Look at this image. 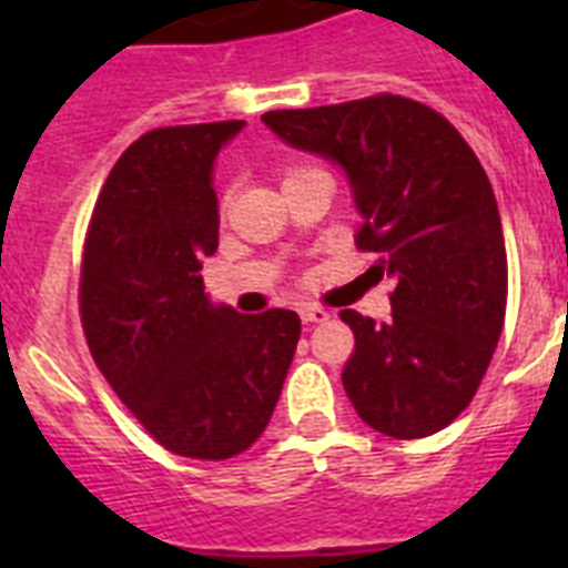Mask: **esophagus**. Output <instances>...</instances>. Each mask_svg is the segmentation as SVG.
<instances>
[{"label":"esophagus","instance_id":"esophagus-1","mask_svg":"<svg viewBox=\"0 0 568 568\" xmlns=\"http://www.w3.org/2000/svg\"><path fill=\"white\" fill-rule=\"evenodd\" d=\"M301 318L303 324H324L329 318V312L321 310V306H301Z\"/></svg>","mask_w":568,"mask_h":568}]
</instances>
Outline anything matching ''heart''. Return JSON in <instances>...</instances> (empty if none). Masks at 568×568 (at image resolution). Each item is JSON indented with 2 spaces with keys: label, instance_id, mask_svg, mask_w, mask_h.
<instances>
[{
  "label": "heart",
  "instance_id": "1",
  "mask_svg": "<svg viewBox=\"0 0 568 568\" xmlns=\"http://www.w3.org/2000/svg\"><path fill=\"white\" fill-rule=\"evenodd\" d=\"M301 171H310V168H288V171H285V180H288V176H294V173H301Z\"/></svg>",
  "mask_w": 568,
  "mask_h": 568
}]
</instances>
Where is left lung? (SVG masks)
I'll list each match as a JSON object with an SVG mask.
<instances>
[{
  "mask_svg": "<svg viewBox=\"0 0 568 568\" xmlns=\"http://www.w3.org/2000/svg\"><path fill=\"white\" fill-rule=\"evenodd\" d=\"M292 146L345 168L363 230L395 280L386 324L342 310L356 347L342 383L368 427L422 439L457 418L493 363L507 310L501 214L466 138L397 93L262 114Z\"/></svg>",
  "mask_w": 568,
  "mask_h": 568,
  "instance_id": "1",
  "label": "left lung"
}]
</instances>
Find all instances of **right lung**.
<instances>
[{
	"mask_svg": "<svg viewBox=\"0 0 568 568\" xmlns=\"http://www.w3.org/2000/svg\"><path fill=\"white\" fill-rule=\"evenodd\" d=\"M244 120L153 129L111 168L82 253L79 312L114 395L162 448L239 457L265 433L301 338L297 312L205 297L217 250L214 155Z\"/></svg>",
	"mask_w": 568,
	"mask_h": 568,
	"instance_id": "obj_1",
	"label": "right lung"
}]
</instances>
